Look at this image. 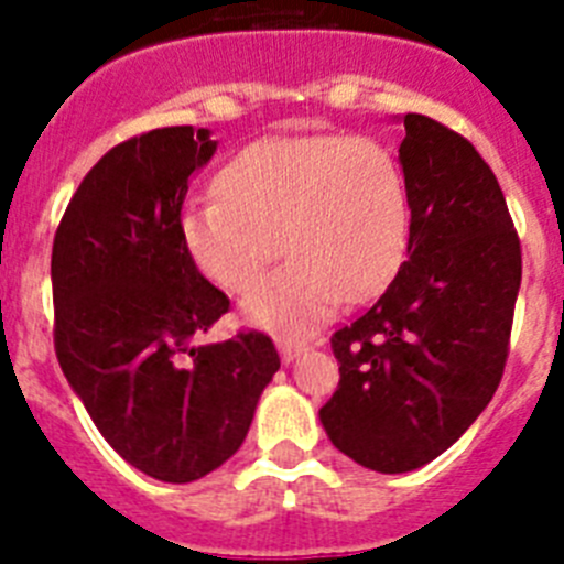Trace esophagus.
Here are the masks:
<instances>
[{
  "mask_svg": "<svg viewBox=\"0 0 564 564\" xmlns=\"http://www.w3.org/2000/svg\"><path fill=\"white\" fill-rule=\"evenodd\" d=\"M279 356H282V361L291 364L293 358L299 356V352L305 350V341H291V338H279Z\"/></svg>",
  "mask_w": 564,
  "mask_h": 564,
  "instance_id": "1",
  "label": "esophagus"
}]
</instances>
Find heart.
<instances>
[{"label": "heart", "instance_id": "obj_1", "mask_svg": "<svg viewBox=\"0 0 564 564\" xmlns=\"http://www.w3.org/2000/svg\"><path fill=\"white\" fill-rule=\"evenodd\" d=\"M401 163L372 138L273 134L239 149L217 197L186 208L181 239L194 268L228 293L256 284L281 242L294 259L248 293L242 313L279 336H302L341 299L390 285L410 242Z\"/></svg>", "mask_w": 564, "mask_h": 564}]
</instances>
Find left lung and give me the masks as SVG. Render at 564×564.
Here are the masks:
<instances>
[{
    "instance_id": "left-lung-1",
    "label": "left lung",
    "mask_w": 564,
    "mask_h": 564,
    "mask_svg": "<svg viewBox=\"0 0 564 564\" xmlns=\"http://www.w3.org/2000/svg\"><path fill=\"white\" fill-rule=\"evenodd\" d=\"M401 123L406 262L330 338L341 381L318 410L333 446L381 475L426 466L486 410L522 279L520 239L480 152L426 115Z\"/></svg>"
}]
</instances>
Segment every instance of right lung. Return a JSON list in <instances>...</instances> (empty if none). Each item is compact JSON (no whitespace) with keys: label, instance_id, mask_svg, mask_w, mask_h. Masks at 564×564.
<instances>
[{"label":"right lung","instance_id":"obj_1","mask_svg":"<svg viewBox=\"0 0 564 564\" xmlns=\"http://www.w3.org/2000/svg\"><path fill=\"white\" fill-rule=\"evenodd\" d=\"M217 141L166 127L109 149L53 239L56 356L107 443L163 482H192L242 446L279 370L262 333L194 344L228 311L181 239L188 181Z\"/></svg>","mask_w":564,"mask_h":564}]
</instances>
